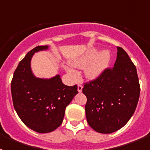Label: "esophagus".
Wrapping results in <instances>:
<instances>
[{
    "mask_svg": "<svg viewBox=\"0 0 150 150\" xmlns=\"http://www.w3.org/2000/svg\"><path fill=\"white\" fill-rule=\"evenodd\" d=\"M77 90H78V91H79V92H82V91H83V86H82L81 84L78 85Z\"/></svg>",
    "mask_w": 150,
    "mask_h": 150,
    "instance_id": "34e87169",
    "label": "esophagus"
}]
</instances>
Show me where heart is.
<instances>
[{
	"label": "heart",
	"instance_id": "b5f03b06",
	"mask_svg": "<svg viewBox=\"0 0 150 150\" xmlns=\"http://www.w3.org/2000/svg\"><path fill=\"white\" fill-rule=\"evenodd\" d=\"M111 60V53L109 50L99 52L98 49L91 48L81 56L72 61V64L76 68L85 67V76L89 79H96L109 66ZM66 70L75 76V71L72 68L66 67Z\"/></svg>",
	"mask_w": 150,
	"mask_h": 150
}]
</instances>
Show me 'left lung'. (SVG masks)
<instances>
[{
    "label": "left lung",
    "instance_id": "left-lung-1",
    "mask_svg": "<svg viewBox=\"0 0 150 150\" xmlns=\"http://www.w3.org/2000/svg\"><path fill=\"white\" fill-rule=\"evenodd\" d=\"M136 67L127 52L117 47L114 67L84 84L86 116L95 132L110 134L122 128L133 116L140 97Z\"/></svg>",
    "mask_w": 150,
    "mask_h": 150
}]
</instances>
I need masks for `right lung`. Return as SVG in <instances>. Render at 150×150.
Returning a JSON list of instances; mask_svg holds the SVG:
<instances>
[{
  "instance_id": "add662e5",
  "label": "right lung",
  "mask_w": 150,
  "mask_h": 150,
  "mask_svg": "<svg viewBox=\"0 0 150 150\" xmlns=\"http://www.w3.org/2000/svg\"><path fill=\"white\" fill-rule=\"evenodd\" d=\"M38 46L18 63L11 82L13 106L24 124L38 133H49L63 122L65 108L78 93L77 86L63 84L59 75L50 79L36 77L30 68L35 52L47 50Z\"/></svg>"
}]
</instances>
